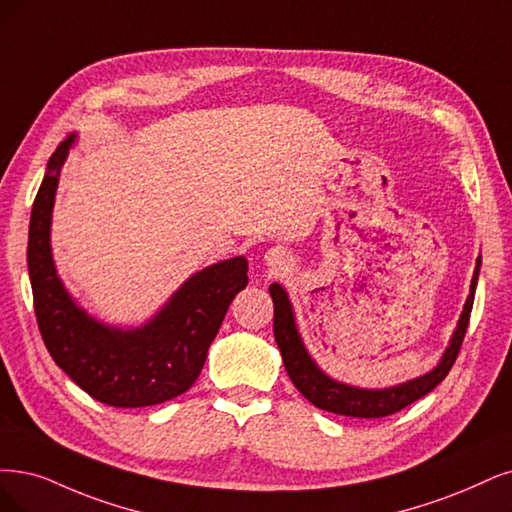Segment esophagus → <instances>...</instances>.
I'll use <instances>...</instances> for the list:
<instances>
[{"instance_id": "34e87169", "label": "esophagus", "mask_w": 512, "mask_h": 512, "mask_svg": "<svg viewBox=\"0 0 512 512\" xmlns=\"http://www.w3.org/2000/svg\"><path fill=\"white\" fill-rule=\"evenodd\" d=\"M266 259H268V263H270L274 270H287V266H289V257L282 253V251H276V249L270 251L266 255Z\"/></svg>"}]
</instances>
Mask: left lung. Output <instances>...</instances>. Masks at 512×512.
I'll use <instances>...</instances> for the list:
<instances>
[{
  "label": "left lung",
  "instance_id": "8db88e82",
  "mask_svg": "<svg viewBox=\"0 0 512 512\" xmlns=\"http://www.w3.org/2000/svg\"><path fill=\"white\" fill-rule=\"evenodd\" d=\"M479 268H481V257L477 259L475 274H472L470 295L464 304V312L458 320L456 331L451 335V342L441 358V363L422 377H415L411 382L392 386V388H382V390L354 388L342 382H335L329 375L320 371L297 333L295 316H293L287 291L274 282V285H270V295L274 301V337L291 382L318 409H325L337 415H350V418H386V415H392L396 411L405 409L413 401L422 399V396L432 392L445 380L449 369L453 367V363H456L466 329H468L472 301H475Z\"/></svg>",
  "mask_w": 512,
  "mask_h": 512
}]
</instances>
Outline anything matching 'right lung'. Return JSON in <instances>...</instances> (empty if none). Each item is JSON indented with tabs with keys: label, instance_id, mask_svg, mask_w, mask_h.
Wrapping results in <instances>:
<instances>
[{
	"label": "right lung",
	"instance_id": "add662e5",
	"mask_svg": "<svg viewBox=\"0 0 512 512\" xmlns=\"http://www.w3.org/2000/svg\"><path fill=\"white\" fill-rule=\"evenodd\" d=\"M73 141L69 135L50 156L31 211L27 266L37 327L54 363L92 399L124 409L160 405L198 380L227 308L249 282V263L232 257L196 272L139 329L88 316L56 276L50 251L56 185Z\"/></svg>",
	"mask_w": 512,
	"mask_h": 512
}]
</instances>
